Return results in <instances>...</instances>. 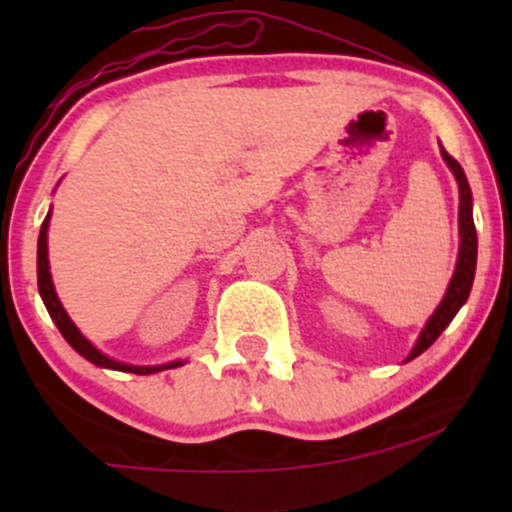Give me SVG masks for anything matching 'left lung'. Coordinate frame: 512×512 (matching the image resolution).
<instances>
[{"label":"left lung","instance_id":"obj_1","mask_svg":"<svg viewBox=\"0 0 512 512\" xmlns=\"http://www.w3.org/2000/svg\"><path fill=\"white\" fill-rule=\"evenodd\" d=\"M440 154H443L445 163H448L452 173H455L457 185H460V257H457V267H455V274H452L448 293H445V298L440 301L436 313L431 315V320L426 322L424 332H421L419 342H416L414 349H411L407 361H411V358H416L419 354H424L428 346L440 337V332L450 325L452 317L457 315V310H460L464 301L469 298L474 272H477V228H474V219H472V190H469L467 175H464L460 163H457L445 149L440 151Z\"/></svg>","mask_w":512,"mask_h":512}]
</instances>
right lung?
<instances>
[{"label": "right lung", "instance_id": "obj_1", "mask_svg": "<svg viewBox=\"0 0 512 512\" xmlns=\"http://www.w3.org/2000/svg\"><path fill=\"white\" fill-rule=\"evenodd\" d=\"M48 223H50V214L45 216L43 226H40V236H38V291H40V296H43V303H45V308H48L50 317H52V320H55L57 330H60L62 337L74 346V351H79L81 356L88 358V361H91V363H96V366L113 368V370H125V373H134V375H149V373H158V370L182 366L180 361L168 363V366H127V363L113 361V358H108L105 354H101V351H98L96 346L88 342L84 334L76 330L74 322L69 320L67 313H64L60 298H57L55 286H52V279H50Z\"/></svg>", "mask_w": 512, "mask_h": 512}]
</instances>
